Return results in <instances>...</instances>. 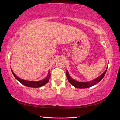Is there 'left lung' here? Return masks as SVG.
<instances>
[{
  "instance_id": "1",
  "label": "left lung",
  "mask_w": 120,
  "mask_h": 120,
  "mask_svg": "<svg viewBox=\"0 0 120 120\" xmlns=\"http://www.w3.org/2000/svg\"><path fill=\"white\" fill-rule=\"evenodd\" d=\"M106 68V70L105 71V72L103 73V74H101V76H99L98 77H97L96 79H95L93 80L90 81V82H77V81L75 80L70 76V75H69V73L68 70H66V76L67 77V79L71 84L72 85L75 87H76L77 88H89V87H90L94 85L97 84V83H98L102 79L103 77H104L105 74H106V72L107 71Z\"/></svg>"
}]
</instances>
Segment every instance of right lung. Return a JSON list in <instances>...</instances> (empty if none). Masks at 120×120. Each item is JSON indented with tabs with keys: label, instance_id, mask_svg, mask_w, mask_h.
<instances>
[{
	"label": "right lung",
	"instance_id": "1",
	"mask_svg": "<svg viewBox=\"0 0 120 120\" xmlns=\"http://www.w3.org/2000/svg\"><path fill=\"white\" fill-rule=\"evenodd\" d=\"M11 70V72L13 73L14 76L15 77V78L17 79L19 82H21L22 84L24 85V86H26L27 87H33V88H38V87H42L43 85H45L46 83H47L49 80V79L50 78V72H48V75L47 77H46L45 79H44L43 80H40V81H37V82H33V81H28V80H25L23 79H22L19 78V77H18L16 75L14 74L13 70Z\"/></svg>",
	"mask_w": 120,
	"mask_h": 120
}]
</instances>
